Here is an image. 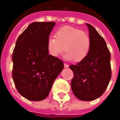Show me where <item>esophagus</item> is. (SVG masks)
<instances>
[{"label":"esophagus","instance_id":"esophagus-1","mask_svg":"<svg viewBox=\"0 0 120 120\" xmlns=\"http://www.w3.org/2000/svg\"><path fill=\"white\" fill-rule=\"evenodd\" d=\"M64 67H65L66 68H68V67H69V65H68V64H65V63H64Z\"/></svg>","mask_w":120,"mask_h":120}]
</instances>
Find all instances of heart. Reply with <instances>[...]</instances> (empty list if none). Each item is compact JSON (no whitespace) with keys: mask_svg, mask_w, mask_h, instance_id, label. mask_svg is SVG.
Wrapping results in <instances>:
<instances>
[{"mask_svg":"<svg viewBox=\"0 0 120 120\" xmlns=\"http://www.w3.org/2000/svg\"><path fill=\"white\" fill-rule=\"evenodd\" d=\"M90 45V38L86 32L65 26L56 32L54 37L49 38L47 47L49 53L54 57H58L65 50L66 60L79 62L88 56Z\"/></svg>","mask_w":120,"mask_h":120,"instance_id":"1","label":"heart"}]
</instances>
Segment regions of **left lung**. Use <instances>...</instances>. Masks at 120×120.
<instances>
[{
    "instance_id": "left-lung-1",
    "label": "left lung",
    "mask_w": 120,
    "mask_h": 120,
    "mask_svg": "<svg viewBox=\"0 0 120 120\" xmlns=\"http://www.w3.org/2000/svg\"><path fill=\"white\" fill-rule=\"evenodd\" d=\"M91 40L90 49L85 59L69 68L74 73L71 82L77 98L93 101L103 95L111 79L110 53L106 42L92 25L86 23Z\"/></svg>"
}]
</instances>
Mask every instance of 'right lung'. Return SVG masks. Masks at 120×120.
<instances>
[{
	"label": "right lung",
	"instance_id": "obj_1",
	"mask_svg": "<svg viewBox=\"0 0 120 120\" xmlns=\"http://www.w3.org/2000/svg\"><path fill=\"white\" fill-rule=\"evenodd\" d=\"M56 23L34 22L17 40L12 54V77L17 91L30 101H42L64 69L61 60L49 54L47 44Z\"/></svg>",
	"mask_w": 120,
	"mask_h": 120
}]
</instances>
